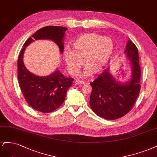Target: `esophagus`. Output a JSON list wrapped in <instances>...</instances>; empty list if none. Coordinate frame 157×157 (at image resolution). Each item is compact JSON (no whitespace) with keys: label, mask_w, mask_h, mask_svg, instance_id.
<instances>
[{"label":"esophagus","mask_w":157,"mask_h":157,"mask_svg":"<svg viewBox=\"0 0 157 157\" xmlns=\"http://www.w3.org/2000/svg\"><path fill=\"white\" fill-rule=\"evenodd\" d=\"M74 83L75 85H83L85 83L84 82H82V81H79V80H76L74 82Z\"/></svg>","instance_id":"34e87169"}]
</instances>
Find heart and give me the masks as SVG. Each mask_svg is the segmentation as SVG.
Masks as SVG:
<instances>
[{"instance_id": "heart-1", "label": "heart", "mask_w": 157, "mask_h": 157, "mask_svg": "<svg viewBox=\"0 0 157 157\" xmlns=\"http://www.w3.org/2000/svg\"><path fill=\"white\" fill-rule=\"evenodd\" d=\"M73 47L74 50L66 48L63 52V60L68 72L76 74L83 61L87 67L84 74L89 75L102 71L113 52L114 43L109 37L87 33L75 38Z\"/></svg>"}]
</instances>
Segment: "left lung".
Returning <instances> with one entry per match:
<instances>
[{"mask_svg": "<svg viewBox=\"0 0 157 157\" xmlns=\"http://www.w3.org/2000/svg\"><path fill=\"white\" fill-rule=\"evenodd\" d=\"M124 53L130 60L132 69L128 82L121 83L116 81L108 68L90 83L92 87L90 108L98 116L105 119H117L127 114L140 93L141 68L138 51L130 40L126 44Z\"/></svg>", "mask_w": 157, "mask_h": 157, "instance_id": "left-lung-1", "label": "left lung"}]
</instances>
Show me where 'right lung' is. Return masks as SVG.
<instances>
[{
  "label": "right lung",
  "instance_id": "right-lung-1",
  "mask_svg": "<svg viewBox=\"0 0 157 157\" xmlns=\"http://www.w3.org/2000/svg\"><path fill=\"white\" fill-rule=\"evenodd\" d=\"M67 30V28L59 26H47L39 29L25 42L19 55L17 74L20 89L28 104L40 112H52L64 102L73 78L65 77L58 70L45 77L32 74L23 63L25 50L35 40H50L57 44L62 53L63 38Z\"/></svg>",
  "mask_w": 157,
  "mask_h": 157
}]
</instances>
